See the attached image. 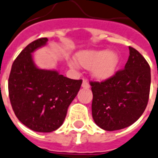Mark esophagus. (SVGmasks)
<instances>
[{
	"mask_svg": "<svg viewBox=\"0 0 158 158\" xmlns=\"http://www.w3.org/2000/svg\"><path fill=\"white\" fill-rule=\"evenodd\" d=\"M81 86H82L84 89H89V88H90V84H89V82H88L87 81L84 80L82 81V85H81Z\"/></svg>",
	"mask_w": 158,
	"mask_h": 158,
	"instance_id": "esophagus-1",
	"label": "esophagus"
}]
</instances>
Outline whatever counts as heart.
Listing matches in <instances>:
<instances>
[{
	"instance_id": "heart-1",
	"label": "heart",
	"mask_w": 158,
	"mask_h": 158,
	"mask_svg": "<svg viewBox=\"0 0 158 158\" xmlns=\"http://www.w3.org/2000/svg\"><path fill=\"white\" fill-rule=\"evenodd\" d=\"M75 58L83 68H90L91 75L101 81L113 77L119 63L118 53L112 50H82L75 55ZM69 65L74 67V63L70 62Z\"/></svg>"
}]
</instances>
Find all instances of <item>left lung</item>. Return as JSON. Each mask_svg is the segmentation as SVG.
Here are the masks:
<instances>
[{
  "label": "left lung",
  "mask_w": 158,
  "mask_h": 158,
  "mask_svg": "<svg viewBox=\"0 0 158 158\" xmlns=\"http://www.w3.org/2000/svg\"><path fill=\"white\" fill-rule=\"evenodd\" d=\"M129 57L122 70L107 80L90 81L92 117L104 130L124 129L136 122L148 102L151 71L139 51L129 47Z\"/></svg>",
  "instance_id": "1"
}]
</instances>
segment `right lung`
Masks as SVG:
<instances>
[{"label":"right lung","mask_w":158,"mask_h":158,"mask_svg":"<svg viewBox=\"0 0 158 158\" xmlns=\"http://www.w3.org/2000/svg\"><path fill=\"white\" fill-rule=\"evenodd\" d=\"M48 40H35L22 50L12 64L8 81L15 114L29 129L40 133H50L62 125L82 83L57 71L37 68L32 53Z\"/></svg>","instance_id":"obj_1"}]
</instances>
